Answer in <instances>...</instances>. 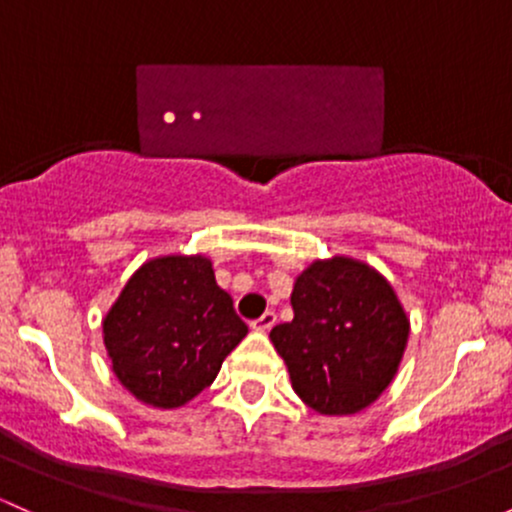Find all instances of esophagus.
I'll return each instance as SVG.
<instances>
[{
	"label": "esophagus",
	"instance_id": "1",
	"mask_svg": "<svg viewBox=\"0 0 512 512\" xmlns=\"http://www.w3.org/2000/svg\"><path fill=\"white\" fill-rule=\"evenodd\" d=\"M274 323H277V316H274L272 311H267V313H262V316L257 318V320H252L250 325L255 330H262V333H267V330L274 328Z\"/></svg>",
	"mask_w": 512,
	"mask_h": 512
}]
</instances>
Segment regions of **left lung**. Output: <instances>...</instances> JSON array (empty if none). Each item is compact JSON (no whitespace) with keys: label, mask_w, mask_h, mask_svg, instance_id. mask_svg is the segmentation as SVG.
Returning a JSON list of instances; mask_svg holds the SVG:
<instances>
[{"label":"left lung","mask_w":512,"mask_h":512,"mask_svg":"<svg viewBox=\"0 0 512 512\" xmlns=\"http://www.w3.org/2000/svg\"><path fill=\"white\" fill-rule=\"evenodd\" d=\"M294 320L269 338L291 386L313 411L347 415L391 384L408 340V320L391 284L362 262H313L296 279Z\"/></svg>","instance_id":"left-lung-1"}]
</instances>
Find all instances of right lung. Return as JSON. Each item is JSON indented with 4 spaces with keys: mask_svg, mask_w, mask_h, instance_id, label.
Here are the masks:
<instances>
[{
    "mask_svg": "<svg viewBox=\"0 0 512 512\" xmlns=\"http://www.w3.org/2000/svg\"><path fill=\"white\" fill-rule=\"evenodd\" d=\"M247 335L206 257H160L128 279L104 318L119 381L155 408H177L213 384Z\"/></svg>",
    "mask_w": 512,
    "mask_h": 512,
    "instance_id": "add662e5",
    "label": "right lung"
}]
</instances>
